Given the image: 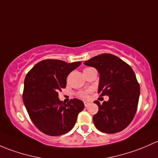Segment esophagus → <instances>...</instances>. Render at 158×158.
Returning a JSON list of instances; mask_svg holds the SVG:
<instances>
[{
    "label": "esophagus",
    "instance_id": "34e87169",
    "mask_svg": "<svg viewBox=\"0 0 158 158\" xmlns=\"http://www.w3.org/2000/svg\"><path fill=\"white\" fill-rule=\"evenodd\" d=\"M84 106H85V107H87L89 106V104H90V103L87 101H84Z\"/></svg>",
    "mask_w": 158,
    "mask_h": 158
}]
</instances>
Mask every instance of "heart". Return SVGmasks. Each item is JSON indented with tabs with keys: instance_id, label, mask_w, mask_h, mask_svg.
Returning a JSON list of instances; mask_svg holds the SVG:
<instances>
[{
	"instance_id": "1",
	"label": "heart",
	"mask_w": 158,
	"mask_h": 158,
	"mask_svg": "<svg viewBox=\"0 0 158 158\" xmlns=\"http://www.w3.org/2000/svg\"><path fill=\"white\" fill-rule=\"evenodd\" d=\"M89 69H91V68H86V69H84V71H87V70H89ZM88 94H89L88 90H83V91H81V92L79 93V96L80 97H83V98H87V96H88Z\"/></svg>"
}]
</instances>
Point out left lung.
Instances as JSON below:
<instances>
[{"instance_id": "left-lung-1", "label": "left lung", "mask_w": 158, "mask_h": 158, "mask_svg": "<svg viewBox=\"0 0 158 158\" xmlns=\"http://www.w3.org/2000/svg\"><path fill=\"white\" fill-rule=\"evenodd\" d=\"M84 64L95 68L100 74L98 93L108 96V101L100 104L98 113L93 116L96 128L104 133L123 131L131 123L139 103L140 86L132 68L114 55L93 57Z\"/></svg>"}]
</instances>
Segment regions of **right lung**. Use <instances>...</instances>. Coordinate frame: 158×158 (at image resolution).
I'll list each match as a JSON object with an SVG mask.
<instances>
[{
  "mask_svg": "<svg viewBox=\"0 0 158 158\" xmlns=\"http://www.w3.org/2000/svg\"><path fill=\"white\" fill-rule=\"evenodd\" d=\"M81 64L43 60L26 76L23 100L33 124L44 134L58 136L68 132L84 110L81 100L71 99L65 104L59 100L58 93L65 88L68 75Z\"/></svg>",
  "mask_w": 158,
  "mask_h": 158,
  "instance_id": "right-lung-1",
  "label": "right lung"
}]
</instances>
